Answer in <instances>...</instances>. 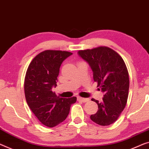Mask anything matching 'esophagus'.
I'll return each instance as SVG.
<instances>
[{
  "mask_svg": "<svg viewBox=\"0 0 149 149\" xmlns=\"http://www.w3.org/2000/svg\"><path fill=\"white\" fill-rule=\"evenodd\" d=\"M77 100L83 102H87L90 101V99H89V98H84V97H81L78 96V97H77Z\"/></svg>",
  "mask_w": 149,
  "mask_h": 149,
  "instance_id": "34e87169",
  "label": "esophagus"
}]
</instances>
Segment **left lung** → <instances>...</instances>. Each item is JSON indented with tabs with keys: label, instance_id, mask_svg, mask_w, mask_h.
I'll return each mask as SVG.
<instances>
[{
	"label": "left lung",
	"instance_id": "1",
	"mask_svg": "<svg viewBox=\"0 0 149 149\" xmlns=\"http://www.w3.org/2000/svg\"><path fill=\"white\" fill-rule=\"evenodd\" d=\"M78 55L87 61L93 71L97 87L104 93L102 100L97 104L98 110L90 118L100 126L114 123L125 108L129 90V75L123 59L108 47L79 50Z\"/></svg>",
	"mask_w": 149,
	"mask_h": 149
}]
</instances>
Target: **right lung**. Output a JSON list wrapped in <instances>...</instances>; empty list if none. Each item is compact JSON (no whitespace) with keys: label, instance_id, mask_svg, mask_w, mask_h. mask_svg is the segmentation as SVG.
<instances>
[{"label":"right lung","instance_id":"obj_1","mask_svg":"<svg viewBox=\"0 0 149 149\" xmlns=\"http://www.w3.org/2000/svg\"><path fill=\"white\" fill-rule=\"evenodd\" d=\"M72 54L65 51L45 50L36 55L26 70L24 90L26 101L41 123L54 127L65 120L76 97L63 98L56 96V87L62 62Z\"/></svg>","mask_w":149,"mask_h":149}]
</instances>
